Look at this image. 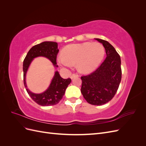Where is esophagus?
<instances>
[{"label": "esophagus", "instance_id": "esophagus-1", "mask_svg": "<svg viewBox=\"0 0 146 146\" xmlns=\"http://www.w3.org/2000/svg\"><path fill=\"white\" fill-rule=\"evenodd\" d=\"M76 77H78V74H74L72 75L71 76H70V78L73 79L74 78H75Z\"/></svg>", "mask_w": 146, "mask_h": 146}]
</instances>
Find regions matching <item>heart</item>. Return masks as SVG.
<instances>
[{
  "mask_svg": "<svg viewBox=\"0 0 146 146\" xmlns=\"http://www.w3.org/2000/svg\"><path fill=\"white\" fill-rule=\"evenodd\" d=\"M63 56H58L57 63L64 68H70L76 64L78 71L89 73L98 67L105 55V48L102 44L85 42L72 44L66 46Z\"/></svg>",
  "mask_w": 146,
  "mask_h": 146,
  "instance_id": "1",
  "label": "heart"
}]
</instances>
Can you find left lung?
<instances>
[{"mask_svg": "<svg viewBox=\"0 0 146 146\" xmlns=\"http://www.w3.org/2000/svg\"><path fill=\"white\" fill-rule=\"evenodd\" d=\"M103 44L107 57L94 72L81 77V92L88 103L102 105L111 100L121 81V57L108 41L95 38Z\"/></svg>", "mask_w": 146, "mask_h": 146, "instance_id": "obj_1", "label": "left lung"}]
</instances>
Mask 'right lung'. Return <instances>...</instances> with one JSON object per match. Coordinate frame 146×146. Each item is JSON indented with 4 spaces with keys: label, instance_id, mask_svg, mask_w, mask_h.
Returning a JSON list of instances; mask_svg holds the SVG:
<instances>
[{
    "label": "right lung",
    "instance_id": "add662e5",
    "mask_svg": "<svg viewBox=\"0 0 146 146\" xmlns=\"http://www.w3.org/2000/svg\"><path fill=\"white\" fill-rule=\"evenodd\" d=\"M58 52L59 50L57 42L44 41L31 48L24 60L23 72L24 86L30 98L39 105L50 106L59 103L65 93L66 88L71 82V79L70 78L64 79L61 77L58 71H56L47 89L42 93L35 94L31 92L27 88L25 81L26 74L33 60L38 56L46 57L51 61L54 67H58L56 60V55Z\"/></svg>",
    "mask_w": 146,
    "mask_h": 146
}]
</instances>
